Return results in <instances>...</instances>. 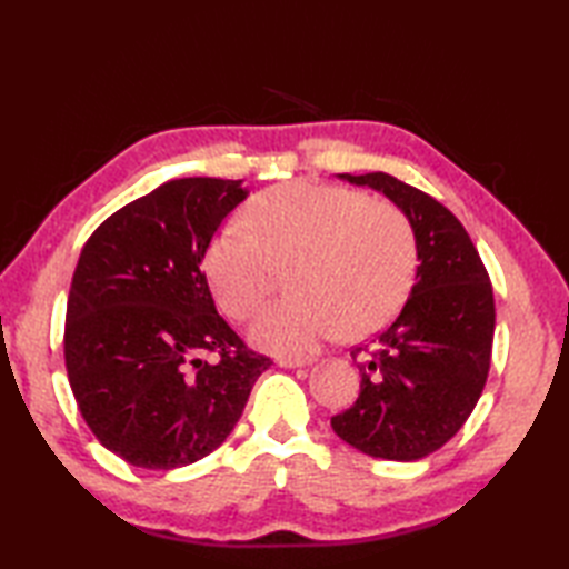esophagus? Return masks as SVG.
Here are the masks:
<instances>
[{
    "instance_id": "obj_1",
    "label": "esophagus",
    "mask_w": 569,
    "mask_h": 569,
    "mask_svg": "<svg viewBox=\"0 0 569 569\" xmlns=\"http://www.w3.org/2000/svg\"><path fill=\"white\" fill-rule=\"evenodd\" d=\"M310 361H312L310 357H278V367L296 369V367H308Z\"/></svg>"
}]
</instances>
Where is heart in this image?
<instances>
[{
	"label": "heart",
	"mask_w": 569,
	"mask_h": 569,
	"mask_svg": "<svg viewBox=\"0 0 569 569\" xmlns=\"http://www.w3.org/2000/svg\"><path fill=\"white\" fill-rule=\"evenodd\" d=\"M244 224H227L204 257L212 291L237 320L257 312L291 269V291L257 320L253 342L276 355H308L345 330L377 332L406 306L418 271L413 224L391 202L306 183L263 190Z\"/></svg>",
	"instance_id": "b5f03b06"
}]
</instances>
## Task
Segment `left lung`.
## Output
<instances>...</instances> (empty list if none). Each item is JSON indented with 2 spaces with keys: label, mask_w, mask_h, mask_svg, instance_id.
<instances>
[{
  "label": "left lung",
  "mask_w": 569,
  "mask_h": 569,
  "mask_svg": "<svg viewBox=\"0 0 569 569\" xmlns=\"http://www.w3.org/2000/svg\"><path fill=\"white\" fill-rule=\"evenodd\" d=\"M340 178L406 212L420 263L398 318L352 352L359 398L330 422L359 452L413 462L440 450L485 391L497 320L489 273L462 222L428 192L389 173Z\"/></svg>",
  "instance_id": "obj_1"
}]
</instances>
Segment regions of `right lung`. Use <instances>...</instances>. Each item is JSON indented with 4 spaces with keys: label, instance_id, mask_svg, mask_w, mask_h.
I'll list each match as a JSON object with an SVG mask.
<instances>
[{
    "label": "right lung",
    "instance_id": "right-lung-1",
    "mask_svg": "<svg viewBox=\"0 0 569 569\" xmlns=\"http://www.w3.org/2000/svg\"><path fill=\"white\" fill-rule=\"evenodd\" d=\"M247 196L241 180H168L107 217L80 251L68 381L94 438L129 465L208 457L271 367L217 312L202 271L217 227Z\"/></svg>",
    "mask_w": 569,
    "mask_h": 569
}]
</instances>
